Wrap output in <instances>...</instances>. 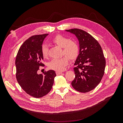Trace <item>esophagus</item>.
<instances>
[{"label":"esophagus","instance_id":"34e87169","mask_svg":"<svg viewBox=\"0 0 123 123\" xmlns=\"http://www.w3.org/2000/svg\"><path fill=\"white\" fill-rule=\"evenodd\" d=\"M62 73V71H56V74H57V75H59V74H61Z\"/></svg>","mask_w":123,"mask_h":123}]
</instances>
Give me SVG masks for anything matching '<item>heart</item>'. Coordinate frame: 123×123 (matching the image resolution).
<instances>
[{
  "instance_id": "heart-1",
  "label": "heart",
  "mask_w": 123,
  "mask_h": 123,
  "mask_svg": "<svg viewBox=\"0 0 123 123\" xmlns=\"http://www.w3.org/2000/svg\"><path fill=\"white\" fill-rule=\"evenodd\" d=\"M52 42L62 48V55L66 56L59 58L52 59L49 62L48 66L51 69L57 71H61L68 65L69 60L68 57L73 59L76 58L79 55L80 52L79 46L75 41L70 40L68 38L60 35L56 36L52 39ZM41 52L44 58L48 57L49 48L47 44H44L42 45Z\"/></svg>"
}]
</instances>
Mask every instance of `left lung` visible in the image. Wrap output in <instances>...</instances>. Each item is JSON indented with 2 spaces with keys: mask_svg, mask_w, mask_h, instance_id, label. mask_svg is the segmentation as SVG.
<instances>
[{
  "mask_svg": "<svg viewBox=\"0 0 123 123\" xmlns=\"http://www.w3.org/2000/svg\"><path fill=\"white\" fill-rule=\"evenodd\" d=\"M76 36L79 41L80 54L74 63L75 79L71 85L83 93L94 89L104 74L106 60L99 43L88 33L79 29L66 30Z\"/></svg>",
  "mask_w": 123,
  "mask_h": 123,
  "instance_id": "left-lung-1",
  "label": "left lung"
}]
</instances>
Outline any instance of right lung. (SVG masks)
Returning a JSON list of instances; mask_svg holds the SVG:
<instances>
[{
	"label": "right lung",
	"mask_w": 123,
	"mask_h": 123,
	"mask_svg": "<svg viewBox=\"0 0 123 123\" xmlns=\"http://www.w3.org/2000/svg\"><path fill=\"white\" fill-rule=\"evenodd\" d=\"M48 34L33 35L26 40L20 47L16 57V77L21 88L33 97L40 98L46 95L52 88L54 70L38 74L43 57L41 52L43 40Z\"/></svg>",
	"instance_id": "obj_1"
}]
</instances>
